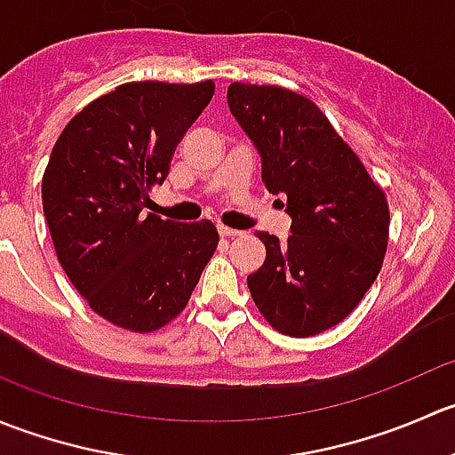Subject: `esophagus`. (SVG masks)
Here are the masks:
<instances>
[{"instance_id": "obj_1", "label": "esophagus", "mask_w": 455, "mask_h": 455, "mask_svg": "<svg viewBox=\"0 0 455 455\" xmlns=\"http://www.w3.org/2000/svg\"><path fill=\"white\" fill-rule=\"evenodd\" d=\"M218 231H220V235H222V237H237V235H244V231H237V228L224 227V224H220Z\"/></svg>"}]
</instances>
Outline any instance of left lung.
<instances>
[{
  "instance_id": "left-lung-1",
  "label": "left lung",
  "mask_w": 455,
  "mask_h": 455,
  "mask_svg": "<svg viewBox=\"0 0 455 455\" xmlns=\"http://www.w3.org/2000/svg\"><path fill=\"white\" fill-rule=\"evenodd\" d=\"M227 100L259 151L266 189L286 196L292 218L286 242L257 231L266 259L246 277L251 297L275 330L313 337L346 319L374 283L387 249V200L310 99L231 84Z\"/></svg>"
}]
</instances>
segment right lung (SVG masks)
Listing matches in <instances>:
<instances>
[{
    "label": "right lung",
    "instance_id": "1",
    "mask_svg": "<svg viewBox=\"0 0 455 455\" xmlns=\"http://www.w3.org/2000/svg\"><path fill=\"white\" fill-rule=\"evenodd\" d=\"M213 90V81L118 85L85 105L52 147L41 198L59 264L118 328L154 332L176 319L218 249L209 220L145 211Z\"/></svg>",
    "mask_w": 455,
    "mask_h": 455
}]
</instances>
